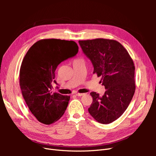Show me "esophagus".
<instances>
[{
	"mask_svg": "<svg viewBox=\"0 0 156 156\" xmlns=\"http://www.w3.org/2000/svg\"><path fill=\"white\" fill-rule=\"evenodd\" d=\"M75 95H76L77 96H82L84 95V94H81V93H77V94H75Z\"/></svg>",
	"mask_w": 156,
	"mask_h": 156,
	"instance_id": "esophagus-1",
	"label": "esophagus"
}]
</instances>
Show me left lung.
<instances>
[{
	"instance_id": "left-lung-1",
	"label": "left lung",
	"mask_w": 156,
	"mask_h": 156,
	"mask_svg": "<svg viewBox=\"0 0 156 156\" xmlns=\"http://www.w3.org/2000/svg\"><path fill=\"white\" fill-rule=\"evenodd\" d=\"M83 53L91 61L93 73L101 77L106 90L103 96L95 92L88 108L98 122L110 124L128 107L135 90V66L128 52L116 40L98 38L79 41Z\"/></svg>"
}]
</instances>
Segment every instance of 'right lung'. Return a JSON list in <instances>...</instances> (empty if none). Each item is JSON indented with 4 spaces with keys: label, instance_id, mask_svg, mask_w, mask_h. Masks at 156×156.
Masks as SVG:
<instances>
[{
    "label": "right lung",
    "instance_id": "add662e5",
    "mask_svg": "<svg viewBox=\"0 0 156 156\" xmlns=\"http://www.w3.org/2000/svg\"><path fill=\"white\" fill-rule=\"evenodd\" d=\"M78 51L73 41L45 39L36 42L23 58L20 72L22 94L32 114L41 123H54L66 109L70 96L53 91V84L58 85L55 70Z\"/></svg>",
    "mask_w": 156,
    "mask_h": 156
}]
</instances>
